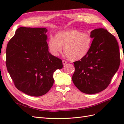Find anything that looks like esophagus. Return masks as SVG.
<instances>
[{
    "label": "esophagus",
    "instance_id": "34e87169",
    "mask_svg": "<svg viewBox=\"0 0 124 124\" xmlns=\"http://www.w3.org/2000/svg\"><path fill=\"white\" fill-rule=\"evenodd\" d=\"M67 63V62L66 61H65V60H62V63H63V65H65V64H66Z\"/></svg>",
    "mask_w": 124,
    "mask_h": 124
}]
</instances>
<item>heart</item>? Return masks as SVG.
Returning <instances> with one entry per match:
<instances>
[{
  "label": "heart",
  "mask_w": 124,
  "mask_h": 124,
  "mask_svg": "<svg viewBox=\"0 0 124 124\" xmlns=\"http://www.w3.org/2000/svg\"><path fill=\"white\" fill-rule=\"evenodd\" d=\"M93 39L89 33L76 29H69L57 33L55 38L51 37L47 42L51 53L57 56L62 51L70 61L75 62L83 58L91 47Z\"/></svg>",
  "instance_id": "heart-1"
}]
</instances>
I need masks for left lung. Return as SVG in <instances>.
<instances>
[{
  "instance_id": "8db88e82",
  "label": "left lung",
  "mask_w": 124,
  "mask_h": 124,
  "mask_svg": "<svg viewBox=\"0 0 124 124\" xmlns=\"http://www.w3.org/2000/svg\"><path fill=\"white\" fill-rule=\"evenodd\" d=\"M93 38L88 54L74 62L72 81L82 92L99 93L110 84L120 65L119 46L115 37L107 29L98 28L91 32Z\"/></svg>"
}]
</instances>
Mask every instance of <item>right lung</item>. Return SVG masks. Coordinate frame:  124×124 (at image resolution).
Returning a JSON list of instances; mask_svg holds the SVG:
<instances>
[{
    "label": "right lung",
    "instance_id": "1",
    "mask_svg": "<svg viewBox=\"0 0 124 124\" xmlns=\"http://www.w3.org/2000/svg\"><path fill=\"white\" fill-rule=\"evenodd\" d=\"M46 28H18L7 44L6 66L14 85L31 96L47 93L53 74L63 67L62 59L48 52Z\"/></svg>",
    "mask_w": 124,
    "mask_h": 124
}]
</instances>
